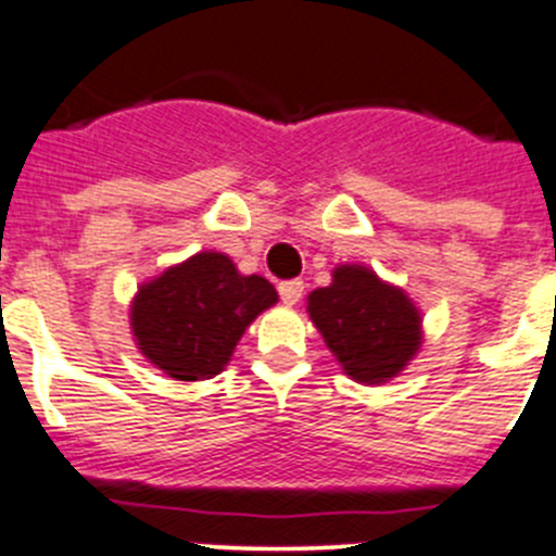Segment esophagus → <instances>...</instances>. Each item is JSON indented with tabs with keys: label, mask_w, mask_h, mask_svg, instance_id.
<instances>
[{
	"label": "esophagus",
	"mask_w": 556,
	"mask_h": 556,
	"mask_svg": "<svg viewBox=\"0 0 556 556\" xmlns=\"http://www.w3.org/2000/svg\"><path fill=\"white\" fill-rule=\"evenodd\" d=\"M302 293H304L302 279H285V282H279V299H282L285 304H295L299 299H302Z\"/></svg>",
	"instance_id": "esophagus-1"
}]
</instances>
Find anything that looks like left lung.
<instances>
[{
	"label": "left lung",
	"mask_w": 556,
	"mask_h": 556,
	"mask_svg": "<svg viewBox=\"0 0 556 556\" xmlns=\"http://www.w3.org/2000/svg\"><path fill=\"white\" fill-rule=\"evenodd\" d=\"M307 309L342 370L356 381H389L419 349L422 320L412 299L365 266L337 268L329 288L309 293Z\"/></svg>",
	"instance_id": "obj_1"
}]
</instances>
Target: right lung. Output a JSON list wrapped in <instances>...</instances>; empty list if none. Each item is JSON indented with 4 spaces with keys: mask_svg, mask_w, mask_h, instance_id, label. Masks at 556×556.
I'll return each mask as SVG.
<instances>
[{
    "mask_svg": "<svg viewBox=\"0 0 556 556\" xmlns=\"http://www.w3.org/2000/svg\"><path fill=\"white\" fill-rule=\"evenodd\" d=\"M277 304L268 279L243 277L227 254L200 252L142 285L131 307L137 345L178 381H202L230 362L243 329Z\"/></svg>",
    "mask_w": 556,
    "mask_h": 556,
    "instance_id": "right-lung-1",
    "label": "right lung"
}]
</instances>
